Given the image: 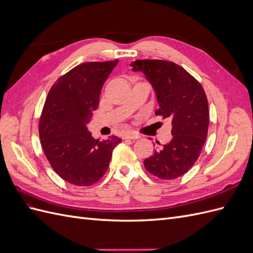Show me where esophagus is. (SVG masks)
Here are the masks:
<instances>
[{
	"label": "esophagus",
	"instance_id": "esophagus-1",
	"mask_svg": "<svg viewBox=\"0 0 253 253\" xmlns=\"http://www.w3.org/2000/svg\"><path fill=\"white\" fill-rule=\"evenodd\" d=\"M125 138L126 139H139L140 138V135L137 134V133H133V132H128L125 135Z\"/></svg>",
	"mask_w": 253,
	"mask_h": 253
}]
</instances>
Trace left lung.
<instances>
[{"mask_svg":"<svg viewBox=\"0 0 253 253\" xmlns=\"http://www.w3.org/2000/svg\"><path fill=\"white\" fill-rule=\"evenodd\" d=\"M133 72H141L154 88L158 116L172 122V139L155 150L143 165L156 177L170 180L187 173L206 142L209 126L208 100L201 83L185 68L170 61L136 60Z\"/></svg>","mask_w":253,"mask_h":253,"instance_id":"8db88e82","label":"left lung"}]
</instances>
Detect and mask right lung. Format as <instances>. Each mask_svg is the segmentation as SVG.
<instances>
[{"label": "right lung", "mask_w": 253, "mask_h": 253, "mask_svg": "<svg viewBox=\"0 0 253 253\" xmlns=\"http://www.w3.org/2000/svg\"><path fill=\"white\" fill-rule=\"evenodd\" d=\"M118 60L87 62L71 70L51 86L39 125L42 149L55 172L75 186H90L109 168L117 136L95 139L87 129L105 80Z\"/></svg>", "instance_id": "1"}]
</instances>
